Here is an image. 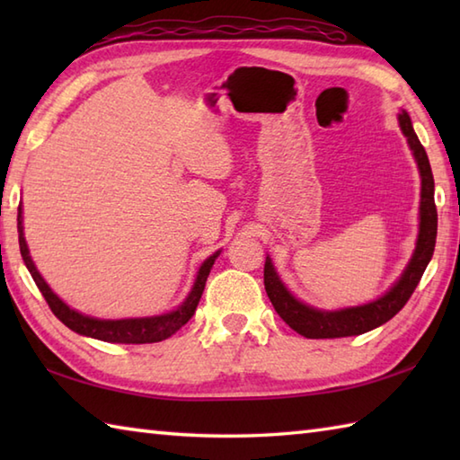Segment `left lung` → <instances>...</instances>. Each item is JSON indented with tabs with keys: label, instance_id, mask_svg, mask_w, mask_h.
<instances>
[{
	"label": "left lung",
	"instance_id": "8db88e82",
	"mask_svg": "<svg viewBox=\"0 0 460 460\" xmlns=\"http://www.w3.org/2000/svg\"><path fill=\"white\" fill-rule=\"evenodd\" d=\"M399 126L407 136V142L411 146L413 155L421 172V225H419V239L413 259L409 262L402 279L397 285L381 298L369 302L364 306L344 308L338 312H322L302 305L282 285L277 277L272 262L267 257L265 262V290L275 306L277 314L287 322V324L298 332L305 338H344V336H358L364 332L374 330L387 320H392L399 310H402L407 300L411 298L419 280L433 257L435 241H437V205H435V180L429 164L427 152L419 142L417 134L411 126V119L407 112L399 114Z\"/></svg>",
	"mask_w": 460,
	"mask_h": 460
}]
</instances>
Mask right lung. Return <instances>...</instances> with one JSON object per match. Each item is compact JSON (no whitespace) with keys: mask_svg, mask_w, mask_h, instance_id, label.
I'll list each match as a JSON object with an SVG mask.
<instances>
[{"mask_svg":"<svg viewBox=\"0 0 460 460\" xmlns=\"http://www.w3.org/2000/svg\"><path fill=\"white\" fill-rule=\"evenodd\" d=\"M17 231H19V251H22L25 267L29 269V272H31L37 288L41 290V295L47 300V305L51 308L53 314L61 320L66 328L76 332V334L96 338L102 341H119V344H152V341H162L165 338H170L172 334H175V332H178L183 324H188L195 308L199 305V298L205 288V280L209 277L213 262L219 257V251H217L215 255H211L203 262L190 296L185 298V302L178 310L170 312V314L154 316V318H130V320H96L91 316H84L73 308H68L65 302L47 287L43 277L37 272L31 257H29V249L23 237L22 208H19V213H17Z\"/></svg>","mask_w":460,"mask_h":460,"instance_id":"right-lung-1","label":"right lung"}]
</instances>
